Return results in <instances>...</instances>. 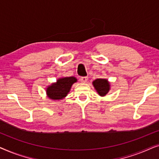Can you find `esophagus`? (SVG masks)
Wrapping results in <instances>:
<instances>
[{
  "mask_svg": "<svg viewBox=\"0 0 159 159\" xmlns=\"http://www.w3.org/2000/svg\"><path fill=\"white\" fill-rule=\"evenodd\" d=\"M88 77H82L81 78H80V81H81L82 82H83V83H85V82H88Z\"/></svg>",
  "mask_w": 159,
  "mask_h": 159,
  "instance_id": "1",
  "label": "esophagus"
}]
</instances>
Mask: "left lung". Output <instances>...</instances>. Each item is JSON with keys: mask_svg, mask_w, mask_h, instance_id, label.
<instances>
[{"mask_svg": "<svg viewBox=\"0 0 159 159\" xmlns=\"http://www.w3.org/2000/svg\"><path fill=\"white\" fill-rule=\"evenodd\" d=\"M93 84L101 96H105L110 90V83L106 79L95 80L93 82Z\"/></svg>", "mask_w": 159, "mask_h": 159, "instance_id": "8db88e82", "label": "left lung"}]
</instances>
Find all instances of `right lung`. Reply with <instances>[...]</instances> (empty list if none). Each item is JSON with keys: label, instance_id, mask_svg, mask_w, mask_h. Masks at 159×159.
I'll return each instance as SVG.
<instances>
[{"label": "right lung", "instance_id": "1", "mask_svg": "<svg viewBox=\"0 0 159 159\" xmlns=\"http://www.w3.org/2000/svg\"><path fill=\"white\" fill-rule=\"evenodd\" d=\"M77 81L75 77H62L46 88V94L50 99L61 100L66 96L72 84Z\"/></svg>", "mask_w": 159, "mask_h": 159}]
</instances>
